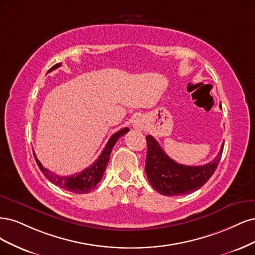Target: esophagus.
<instances>
[{"label":"esophagus","instance_id":"esophagus-1","mask_svg":"<svg viewBox=\"0 0 255 255\" xmlns=\"http://www.w3.org/2000/svg\"><path fill=\"white\" fill-rule=\"evenodd\" d=\"M134 127H135V128H138V127H139V124H138V122H135V124H134Z\"/></svg>","mask_w":255,"mask_h":255}]
</instances>
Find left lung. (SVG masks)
Listing matches in <instances>:
<instances>
[{
	"label": "left lung",
	"mask_w": 255,
	"mask_h": 255,
	"mask_svg": "<svg viewBox=\"0 0 255 255\" xmlns=\"http://www.w3.org/2000/svg\"><path fill=\"white\" fill-rule=\"evenodd\" d=\"M146 141V176L154 190L164 196L186 195L199 190L216 170L225 144H221L216 158L210 163L187 166L170 159L153 136L147 135Z\"/></svg>",
	"instance_id": "8db88e82"
}]
</instances>
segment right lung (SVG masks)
<instances>
[{"label":"right lung","instance_id":"1","mask_svg":"<svg viewBox=\"0 0 255 255\" xmlns=\"http://www.w3.org/2000/svg\"><path fill=\"white\" fill-rule=\"evenodd\" d=\"M60 65H61V63L55 64L54 67H52L48 72L59 68ZM128 131H129L128 128H123V129L119 130L118 132L112 134L111 137L109 138L108 143L106 144L105 148L102 151L101 155L97 158V160L93 164H91V165L87 167L86 169H84L81 172H77L76 175H72L69 177L58 176V175L54 174V172L48 170L47 168H44L42 166V164H41L39 162V160L37 159L35 153H34V155H35V159H36V162L38 164L39 168L52 183H54L57 186H59L60 188H63V190H65V191H69L72 193L88 194L91 191H93L96 187V185L98 184V182L102 180V178L105 174L107 164H108V162H109L110 153L112 151L113 146L116 145L118 139L121 136L126 134Z\"/></svg>","mask_w":255,"mask_h":255}]
</instances>
